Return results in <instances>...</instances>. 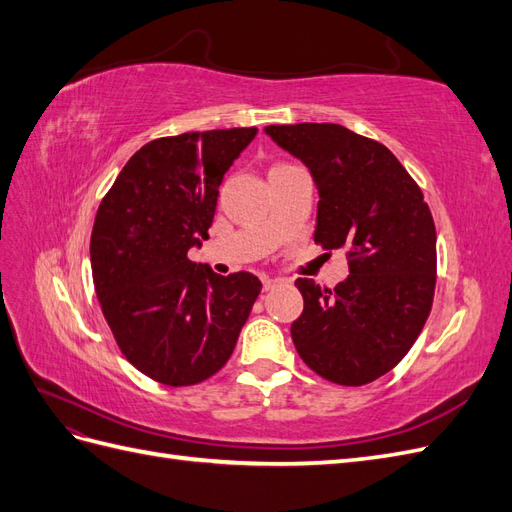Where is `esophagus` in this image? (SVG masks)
<instances>
[{"instance_id":"34e87169","label":"esophagus","mask_w":512,"mask_h":512,"mask_svg":"<svg viewBox=\"0 0 512 512\" xmlns=\"http://www.w3.org/2000/svg\"><path fill=\"white\" fill-rule=\"evenodd\" d=\"M277 284H280V280H277V277H262V288H265V290H271Z\"/></svg>"}]
</instances>
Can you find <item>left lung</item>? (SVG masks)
<instances>
[{
    "label": "left lung",
    "instance_id": "1",
    "mask_svg": "<svg viewBox=\"0 0 512 512\" xmlns=\"http://www.w3.org/2000/svg\"><path fill=\"white\" fill-rule=\"evenodd\" d=\"M318 188L314 241L346 250L350 275L333 290L299 277L303 314L294 348L309 369L342 386L391 371L412 348L436 290V226L423 192L382 143L337 123L267 126Z\"/></svg>",
    "mask_w": 512,
    "mask_h": 512
}]
</instances>
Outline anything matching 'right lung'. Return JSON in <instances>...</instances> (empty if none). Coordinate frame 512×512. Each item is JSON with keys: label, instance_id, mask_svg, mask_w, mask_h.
<instances>
[{"label": "right lung", "instance_id": "add662e5", "mask_svg": "<svg viewBox=\"0 0 512 512\" xmlns=\"http://www.w3.org/2000/svg\"><path fill=\"white\" fill-rule=\"evenodd\" d=\"M256 128L164 136L138 149L91 230V275L123 356L166 386L226 365L260 294L252 273L218 275L188 250L209 239L220 183Z\"/></svg>", "mask_w": 512, "mask_h": 512}]
</instances>
